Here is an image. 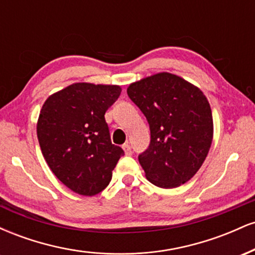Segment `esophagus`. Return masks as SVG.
<instances>
[{"label":"esophagus","instance_id":"34e87169","mask_svg":"<svg viewBox=\"0 0 255 255\" xmlns=\"http://www.w3.org/2000/svg\"><path fill=\"white\" fill-rule=\"evenodd\" d=\"M122 148H124L125 153L127 154V156H130V154H131V147H130V145L128 144V142H126V144L122 146Z\"/></svg>","mask_w":255,"mask_h":255}]
</instances>
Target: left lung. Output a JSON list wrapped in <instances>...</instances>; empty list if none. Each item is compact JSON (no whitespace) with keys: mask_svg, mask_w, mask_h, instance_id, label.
I'll list each match as a JSON object with an SVG mask.
<instances>
[{"mask_svg":"<svg viewBox=\"0 0 255 255\" xmlns=\"http://www.w3.org/2000/svg\"><path fill=\"white\" fill-rule=\"evenodd\" d=\"M127 93L150 126V145L137 157L146 178L160 188L186 183L212 142V113L204 93L170 73L136 81Z\"/></svg>","mask_w":255,"mask_h":255,"instance_id":"obj_1","label":"left lung"}]
</instances>
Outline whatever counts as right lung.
I'll use <instances>...</instances> for the list:
<instances>
[{
    "mask_svg": "<svg viewBox=\"0 0 255 255\" xmlns=\"http://www.w3.org/2000/svg\"><path fill=\"white\" fill-rule=\"evenodd\" d=\"M120 95L116 85L78 83L50 96L40 110L37 136L43 156L55 176L78 194L103 191L125 154L111 142L104 118Z\"/></svg>",
    "mask_w": 255,
    "mask_h": 255,
    "instance_id": "add662e5",
    "label": "right lung"
}]
</instances>
